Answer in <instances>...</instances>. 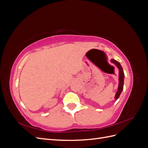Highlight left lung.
<instances>
[{
	"mask_svg": "<svg viewBox=\"0 0 148 148\" xmlns=\"http://www.w3.org/2000/svg\"><path fill=\"white\" fill-rule=\"evenodd\" d=\"M111 63L114 64L119 69V85H118V89L117 91L115 93V95L114 97V99L115 101H117L119 97H120V94L122 93L123 89V84H124V78L125 75L123 72V70L122 65H120L119 62L117 60H115L114 59H112L110 60Z\"/></svg>",
	"mask_w": 148,
	"mask_h": 148,
	"instance_id": "left-lung-1",
	"label": "left lung"
}]
</instances>
